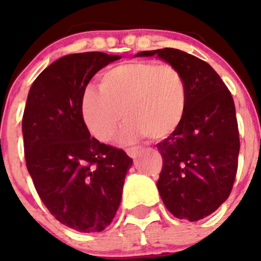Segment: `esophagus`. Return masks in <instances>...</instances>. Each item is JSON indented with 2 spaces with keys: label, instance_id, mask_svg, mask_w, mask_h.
Returning a JSON list of instances; mask_svg holds the SVG:
<instances>
[{
  "label": "esophagus",
  "instance_id": "1",
  "mask_svg": "<svg viewBox=\"0 0 261 261\" xmlns=\"http://www.w3.org/2000/svg\"><path fill=\"white\" fill-rule=\"evenodd\" d=\"M141 151H143V149H141V147H131V149L126 150V152H127L128 156L133 158V159L138 158L139 154H140Z\"/></svg>",
  "mask_w": 261,
  "mask_h": 261
}]
</instances>
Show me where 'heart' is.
Returning a JSON list of instances; mask_svg holds the SVG:
<instances>
[{"instance_id": "heart-1", "label": "heart", "mask_w": 261, "mask_h": 261, "mask_svg": "<svg viewBox=\"0 0 261 261\" xmlns=\"http://www.w3.org/2000/svg\"><path fill=\"white\" fill-rule=\"evenodd\" d=\"M187 110V86L175 67L155 62H126L99 77V89L87 87L80 101L81 117L99 141H110L121 120H127L120 140L149 136L162 140L180 126Z\"/></svg>"}]
</instances>
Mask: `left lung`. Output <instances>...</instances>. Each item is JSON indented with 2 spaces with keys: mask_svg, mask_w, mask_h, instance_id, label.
Wrapping results in <instances>:
<instances>
[{
  "mask_svg": "<svg viewBox=\"0 0 261 261\" xmlns=\"http://www.w3.org/2000/svg\"><path fill=\"white\" fill-rule=\"evenodd\" d=\"M154 55L177 68L187 86L180 126L156 145L163 156L156 187L168 211L194 222L215 212L232 189L240 151L235 103L208 63L173 48L135 57Z\"/></svg>",
  "mask_w": 261,
  "mask_h": 261,
  "instance_id": "1",
  "label": "left lung"
}]
</instances>
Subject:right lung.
Returning <instances> with one entry per match:
<instances>
[{
  "label": "right lung",
  "instance_id": "obj_1",
  "mask_svg": "<svg viewBox=\"0 0 261 261\" xmlns=\"http://www.w3.org/2000/svg\"><path fill=\"white\" fill-rule=\"evenodd\" d=\"M120 55L101 51L59 58L34 81L22 117L26 167L36 192L59 222L101 232L114 220L133 159L91 138L80 111L82 92Z\"/></svg>",
  "mask_w": 261,
  "mask_h": 261
}]
</instances>
